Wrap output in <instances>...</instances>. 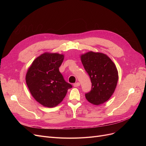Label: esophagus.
Instances as JSON below:
<instances>
[{
    "label": "esophagus",
    "mask_w": 146,
    "mask_h": 146,
    "mask_svg": "<svg viewBox=\"0 0 146 146\" xmlns=\"http://www.w3.org/2000/svg\"><path fill=\"white\" fill-rule=\"evenodd\" d=\"M73 86H74V87H78L80 86V83L79 82L75 83L73 84Z\"/></svg>",
    "instance_id": "esophagus-1"
}]
</instances>
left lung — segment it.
I'll list each match as a JSON object with an SVG mask.
<instances>
[{
	"label": "left lung",
	"instance_id": "8db88e82",
	"mask_svg": "<svg viewBox=\"0 0 146 146\" xmlns=\"http://www.w3.org/2000/svg\"><path fill=\"white\" fill-rule=\"evenodd\" d=\"M82 63L89 74L92 88L85 94L87 100L100 105L111 98L118 80L117 67L106 55L101 52H88L81 56Z\"/></svg>",
	"mask_w": 146,
	"mask_h": 146
}]
</instances>
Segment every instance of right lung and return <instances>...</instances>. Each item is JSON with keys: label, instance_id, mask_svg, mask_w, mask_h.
I'll use <instances>...</instances> for the list:
<instances>
[{"label": "right lung", "instance_id": "obj_1", "mask_svg": "<svg viewBox=\"0 0 146 146\" xmlns=\"http://www.w3.org/2000/svg\"><path fill=\"white\" fill-rule=\"evenodd\" d=\"M64 56L44 53L37 57L28 70L26 83L31 94L42 105L51 108L59 104L66 95L71 84L59 71Z\"/></svg>", "mask_w": 146, "mask_h": 146}]
</instances>
